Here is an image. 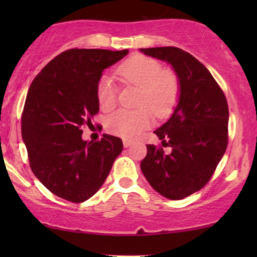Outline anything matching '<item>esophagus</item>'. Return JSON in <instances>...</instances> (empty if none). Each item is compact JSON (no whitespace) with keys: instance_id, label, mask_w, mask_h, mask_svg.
Returning <instances> with one entry per match:
<instances>
[{"instance_id":"1","label":"esophagus","mask_w":257,"mask_h":257,"mask_svg":"<svg viewBox=\"0 0 257 257\" xmlns=\"http://www.w3.org/2000/svg\"><path fill=\"white\" fill-rule=\"evenodd\" d=\"M122 144H124V147L127 149V147L132 145V142H130V140H127V139H124V140H122Z\"/></svg>"}]
</instances>
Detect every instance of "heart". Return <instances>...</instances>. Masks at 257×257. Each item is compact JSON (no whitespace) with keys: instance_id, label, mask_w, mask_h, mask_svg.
Wrapping results in <instances>:
<instances>
[{"instance_id":"1","label":"heart","mask_w":257,"mask_h":257,"mask_svg":"<svg viewBox=\"0 0 257 257\" xmlns=\"http://www.w3.org/2000/svg\"><path fill=\"white\" fill-rule=\"evenodd\" d=\"M117 75L121 83L139 87L137 105L140 107L121 108L110 114L106 130L125 139H135L151 125L152 112L159 118L171 113L179 97V79L173 71L163 69L159 62L145 56L127 59L117 69ZM96 94L103 111H110L117 104V87L110 77H100Z\"/></svg>"}]
</instances>
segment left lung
<instances>
[{"instance_id":"1","label":"left lung","mask_w":257,"mask_h":257,"mask_svg":"<svg viewBox=\"0 0 257 257\" xmlns=\"http://www.w3.org/2000/svg\"><path fill=\"white\" fill-rule=\"evenodd\" d=\"M167 62L179 79V99L171 118L154 133L163 147L147 146L140 168L156 191L171 200L185 199L205 186L226 152L227 99L202 63L175 47L140 49Z\"/></svg>"}]
</instances>
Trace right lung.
<instances>
[{
    "instance_id": "obj_1",
    "label": "right lung",
    "mask_w": 257,
    "mask_h": 257,
    "mask_svg": "<svg viewBox=\"0 0 257 257\" xmlns=\"http://www.w3.org/2000/svg\"><path fill=\"white\" fill-rule=\"evenodd\" d=\"M128 50L70 49L42 69L28 91L22 139L30 167L51 193L71 202L96 194L121 153L118 137L83 140V126L99 111L96 89L105 69Z\"/></svg>"
}]
</instances>
